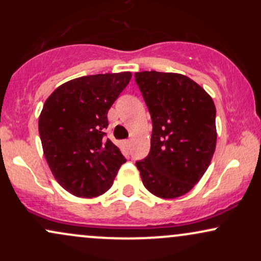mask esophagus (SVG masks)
Wrapping results in <instances>:
<instances>
[{"label": "esophagus", "instance_id": "34e87169", "mask_svg": "<svg viewBox=\"0 0 261 261\" xmlns=\"http://www.w3.org/2000/svg\"><path fill=\"white\" fill-rule=\"evenodd\" d=\"M131 143H133V141H131V140H126V141H125V145H126L127 148L131 147Z\"/></svg>", "mask_w": 261, "mask_h": 261}]
</instances>
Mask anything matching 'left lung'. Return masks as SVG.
<instances>
[{"instance_id": "8db88e82", "label": "left lung", "mask_w": 261, "mask_h": 261, "mask_svg": "<svg viewBox=\"0 0 261 261\" xmlns=\"http://www.w3.org/2000/svg\"><path fill=\"white\" fill-rule=\"evenodd\" d=\"M152 119L151 151L136 162L145 188L162 199L189 193L216 148V107L202 87L180 73H135Z\"/></svg>"}]
</instances>
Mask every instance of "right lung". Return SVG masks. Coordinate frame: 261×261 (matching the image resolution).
<instances>
[{
  "label": "right lung",
  "mask_w": 261,
  "mask_h": 261,
  "mask_svg": "<svg viewBox=\"0 0 261 261\" xmlns=\"http://www.w3.org/2000/svg\"><path fill=\"white\" fill-rule=\"evenodd\" d=\"M131 72L83 76L64 83L45 101L39 135L51 173L79 197L109 190L126 160L109 139L108 110L126 88Z\"/></svg>",
  "instance_id": "obj_1"
}]
</instances>
